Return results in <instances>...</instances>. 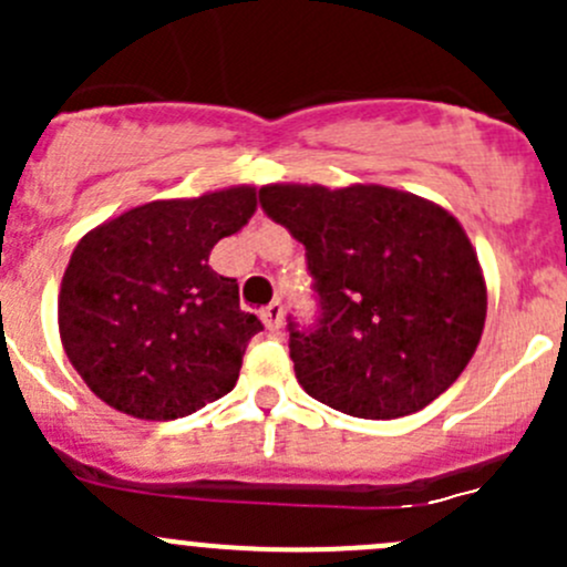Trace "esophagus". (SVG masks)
<instances>
[{
  "instance_id": "obj_1",
  "label": "esophagus",
  "mask_w": 567,
  "mask_h": 567,
  "mask_svg": "<svg viewBox=\"0 0 567 567\" xmlns=\"http://www.w3.org/2000/svg\"><path fill=\"white\" fill-rule=\"evenodd\" d=\"M260 318L268 331H279V326H282V305H279V301H271V305L260 312Z\"/></svg>"
}]
</instances>
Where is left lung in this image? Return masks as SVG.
Wrapping results in <instances>:
<instances>
[{
  "mask_svg": "<svg viewBox=\"0 0 567 567\" xmlns=\"http://www.w3.org/2000/svg\"><path fill=\"white\" fill-rule=\"evenodd\" d=\"M260 205L305 244L318 326L290 323L307 394L362 420L414 414L463 373L488 293L466 230L416 194L353 183H271Z\"/></svg>",
  "mask_w": 567,
  "mask_h": 567,
  "instance_id": "obj_1",
  "label": "left lung"
}]
</instances>
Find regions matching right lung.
Here are the masks:
<instances>
[{
    "instance_id": "1",
    "label": "right lung",
    "mask_w": 567,
    "mask_h": 567,
    "mask_svg": "<svg viewBox=\"0 0 567 567\" xmlns=\"http://www.w3.org/2000/svg\"><path fill=\"white\" fill-rule=\"evenodd\" d=\"M255 208V186L153 199L76 244L56 301L60 340L106 405L167 422L236 386L262 323L241 310L238 282L208 257Z\"/></svg>"
}]
</instances>
